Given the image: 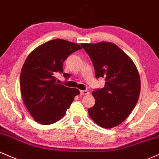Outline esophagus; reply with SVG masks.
I'll return each instance as SVG.
<instances>
[{
	"instance_id": "obj_1",
	"label": "esophagus",
	"mask_w": 159,
	"mask_h": 159,
	"mask_svg": "<svg viewBox=\"0 0 159 159\" xmlns=\"http://www.w3.org/2000/svg\"><path fill=\"white\" fill-rule=\"evenodd\" d=\"M81 95H88L89 93V92L88 90H81L80 91Z\"/></svg>"
}]
</instances>
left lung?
Instances as JSON below:
<instances>
[{"mask_svg":"<svg viewBox=\"0 0 159 159\" xmlns=\"http://www.w3.org/2000/svg\"><path fill=\"white\" fill-rule=\"evenodd\" d=\"M81 46L93 61L96 78L106 80L104 88L92 93L95 104L88 109V113L101 127H116L129 116L139 100L141 81L136 66L113 43Z\"/></svg>","mask_w":159,"mask_h":159,"instance_id":"1","label":"left lung"}]
</instances>
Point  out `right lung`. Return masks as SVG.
<instances>
[{
    "instance_id": "1",
    "label": "right lung",
    "mask_w": 159,
    "mask_h": 159,
    "mask_svg": "<svg viewBox=\"0 0 159 159\" xmlns=\"http://www.w3.org/2000/svg\"><path fill=\"white\" fill-rule=\"evenodd\" d=\"M79 44L55 39L40 45L30 52L23 65L20 76V93L25 106L38 123L48 125L59 121L80 94L78 89L56 83L57 72H63V63Z\"/></svg>"
}]
</instances>
